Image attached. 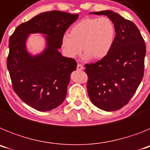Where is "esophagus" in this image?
<instances>
[{
    "label": "esophagus",
    "instance_id": "1",
    "mask_svg": "<svg viewBox=\"0 0 150 150\" xmlns=\"http://www.w3.org/2000/svg\"><path fill=\"white\" fill-rule=\"evenodd\" d=\"M83 69H84L83 66L82 65V64H77V70H79V71H82V70H83Z\"/></svg>",
    "mask_w": 150,
    "mask_h": 150
}]
</instances>
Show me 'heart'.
<instances>
[{"label": "heart", "mask_w": 150, "mask_h": 150, "mask_svg": "<svg viewBox=\"0 0 150 150\" xmlns=\"http://www.w3.org/2000/svg\"><path fill=\"white\" fill-rule=\"evenodd\" d=\"M115 37L116 28L109 18H86L74 25L71 34L62 36V45L70 58L77 56L83 49L85 60H100L111 51Z\"/></svg>", "instance_id": "b5f03b06"}]
</instances>
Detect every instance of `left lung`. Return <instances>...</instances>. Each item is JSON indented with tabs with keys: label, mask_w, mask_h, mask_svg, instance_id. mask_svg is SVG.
Segmentation results:
<instances>
[{
	"label": "left lung",
	"mask_w": 150,
	"mask_h": 150,
	"mask_svg": "<svg viewBox=\"0 0 150 150\" xmlns=\"http://www.w3.org/2000/svg\"><path fill=\"white\" fill-rule=\"evenodd\" d=\"M107 16L116 28L110 53L86 64L87 90L94 105L105 111L117 110L128 104L144 77L146 44L134 24L111 10L90 13Z\"/></svg>",
	"instance_id": "1"
}]
</instances>
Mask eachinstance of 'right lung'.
<instances>
[{
  "label": "right lung",
  "mask_w": 150,
  "mask_h": 150,
  "mask_svg": "<svg viewBox=\"0 0 150 150\" xmlns=\"http://www.w3.org/2000/svg\"><path fill=\"white\" fill-rule=\"evenodd\" d=\"M79 17L59 10L40 13L18 25L9 40L7 69L13 89L26 104L49 111L63 103L76 62L62 55V38ZM31 33L43 34L45 48L33 55L27 49Z\"/></svg>",
  "instance_id": "right-lung-1"
}]
</instances>
